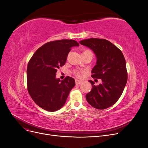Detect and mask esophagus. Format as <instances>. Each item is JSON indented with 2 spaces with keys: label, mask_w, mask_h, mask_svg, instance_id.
I'll return each instance as SVG.
<instances>
[{
  "label": "esophagus",
  "mask_w": 148,
  "mask_h": 148,
  "mask_svg": "<svg viewBox=\"0 0 148 148\" xmlns=\"http://www.w3.org/2000/svg\"><path fill=\"white\" fill-rule=\"evenodd\" d=\"M75 82L76 84H80L83 83V81H81V80H79V79H75Z\"/></svg>",
  "instance_id": "obj_1"
}]
</instances>
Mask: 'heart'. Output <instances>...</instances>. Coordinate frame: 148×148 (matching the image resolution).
Wrapping results in <instances>:
<instances>
[{
  "instance_id": "1",
  "label": "heart",
  "mask_w": 148,
  "mask_h": 148,
  "mask_svg": "<svg viewBox=\"0 0 148 148\" xmlns=\"http://www.w3.org/2000/svg\"><path fill=\"white\" fill-rule=\"evenodd\" d=\"M75 75H76L77 77H80L82 76V73L80 72V71H75Z\"/></svg>"
}]
</instances>
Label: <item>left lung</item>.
<instances>
[{"instance_id":"left-lung-1","label":"left lung","mask_w":148,"mask_h":148,"mask_svg":"<svg viewBox=\"0 0 148 148\" xmlns=\"http://www.w3.org/2000/svg\"><path fill=\"white\" fill-rule=\"evenodd\" d=\"M79 42L95 53L97 61L92 69L91 77L101 80L99 86H95V82L89 80L92 88L86 95V100L96 109L108 108L119 100L127 83V73L123 54L106 39L90 38Z\"/></svg>"}]
</instances>
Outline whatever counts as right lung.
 <instances>
[{
	"label": "right lung",
	"mask_w": 148,
	"mask_h": 148,
	"mask_svg": "<svg viewBox=\"0 0 148 148\" xmlns=\"http://www.w3.org/2000/svg\"><path fill=\"white\" fill-rule=\"evenodd\" d=\"M79 44L73 39H61L46 43L38 48L27 66V85L35 103L48 112H56L65 104L75 82L67 76L61 81L56 78L57 69L64 65L73 47Z\"/></svg>",
	"instance_id": "add662e5"
}]
</instances>
